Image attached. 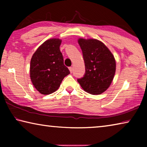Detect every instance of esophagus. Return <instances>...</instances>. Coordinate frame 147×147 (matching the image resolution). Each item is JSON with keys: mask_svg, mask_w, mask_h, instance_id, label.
<instances>
[{"mask_svg": "<svg viewBox=\"0 0 147 147\" xmlns=\"http://www.w3.org/2000/svg\"><path fill=\"white\" fill-rule=\"evenodd\" d=\"M69 71H70V72H71V73H73V67H69Z\"/></svg>", "mask_w": 147, "mask_h": 147, "instance_id": "esophagus-1", "label": "esophagus"}]
</instances>
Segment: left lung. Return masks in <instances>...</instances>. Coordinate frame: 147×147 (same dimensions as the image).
<instances>
[{
  "label": "left lung",
  "instance_id": "8db88e82",
  "mask_svg": "<svg viewBox=\"0 0 147 147\" xmlns=\"http://www.w3.org/2000/svg\"><path fill=\"white\" fill-rule=\"evenodd\" d=\"M85 63L86 73L78 83L84 91L92 94H100L108 89L113 81L116 70L115 59L102 42L95 39L80 38Z\"/></svg>",
  "mask_w": 147,
  "mask_h": 147
}]
</instances>
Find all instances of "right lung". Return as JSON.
<instances>
[{
	"instance_id": "add662e5",
	"label": "right lung",
	"mask_w": 147,
	"mask_h": 147,
	"mask_svg": "<svg viewBox=\"0 0 147 147\" xmlns=\"http://www.w3.org/2000/svg\"><path fill=\"white\" fill-rule=\"evenodd\" d=\"M61 40L53 38L45 41L32 57L30 74L34 86L39 93L49 94L60 86L63 79L70 74L63 63L59 50Z\"/></svg>"
}]
</instances>
